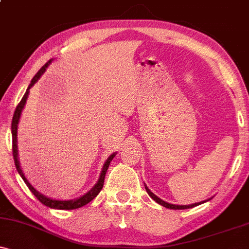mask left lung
Returning a JSON list of instances; mask_svg holds the SVG:
<instances>
[{"mask_svg":"<svg viewBox=\"0 0 249 249\" xmlns=\"http://www.w3.org/2000/svg\"><path fill=\"white\" fill-rule=\"evenodd\" d=\"M145 190H146V192L148 193V196H150L151 198L154 200V201H157L159 205H161V206H164V207H166V208H171V210H186V208H192V207L198 206V205L204 204V202H206V201H208V200L212 199V198H211V199L205 200V201L196 202V204H191V205H173V204H170V202L164 201V200H161L160 198H158V196H157L156 194H153L152 192H151L150 188H148L146 185H145Z\"/></svg>","mask_w":249,"mask_h":249,"instance_id":"1","label":"left lung"}]
</instances>
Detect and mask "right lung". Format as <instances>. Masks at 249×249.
Returning <instances> with one entry per match:
<instances>
[{
  "instance_id": "right-lung-1",
  "label": "right lung",
  "mask_w": 249,
  "mask_h": 249,
  "mask_svg": "<svg viewBox=\"0 0 249 249\" xmlns=\"http://www.w3.org/2000/svg\"><path fill=\"white\" fill-rule=\"evenodd\" d=\"M51 62H53V59H50L49 62L45 63V64L41 68V70H39L38 72H37L36 75L34 76V78L31 79V83L29 84V87H28L27 91H25L23 98H22V101L19 102V104L17 105L15 112H14L13 122H11V136H13V156H14V161H15V166L17 168V172H18L19 176L22 177V179L24 180V182H25V184H27V186L29 187V190L31 191V192L34 193V196H35L36 198L38 199L43 205H45V206H48V207H50V208H55V210H76V208H79V207L84 206V205L89 204V202H90L91 200L95 199L96 196H98V193L101 192L102 188H103V185H104L105 174H107L108 165H110V162L112 161V159L115 158V156L117 154V152L111 154V156L108 157L107 160H105L104 165H103L101 176H99L98 180H97L95 186L91 188L90 191H88V192L85 193L84 196H79V198L71 199V200H56V199L48 198V196H45L44 194L39 193L38 191H37L36 188L34 187L29 181H28V179L25 178L23 171H22L21 165H19V160H18V150H17V127H18V122H19V118H21L22 111H23L25 103H27L28 96H29L30 88L33 87V85L35 84V83L38 81L39 78H41V76L45 72V70H47V68L49 67Z\"/></svg>"
}]
</instances>
